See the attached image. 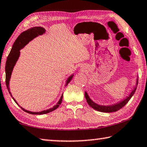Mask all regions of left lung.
I'll list each match as a JSON object with an SVG mask.
<instances>
[{
    "label": "left lung",
    "instance_id": "8db88e82",
    "mask_svg": "<svg viewBox=\"0 0 147 147\" xmlns=\"http://www.w3.org/2000/svg\"><path fill=\"white\" fill-rule=\"evenodd\" d=\"M136 85L138 86V81H137V83H136ZM136 90V87L133 90L132 92H131V94H130V96H128L127 99H125V100H123V101L119 102V103L110 105V106H102V105H99L96 103H95L94 102L92 101V100L90 99V97L88 96V94H87L86 92H85V97L88 104L96 110H97V111H99L101 112H109V113L114 112L117 111V110H120L121 109H122V108L124 107L128 101H129V100L131 99V97H132L133 95L134 94Z\"/></svg>",
    "mask_w": 147,
    "mask_h": 147
}]
</instances>
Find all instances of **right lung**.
I'll use <instances>...</instances> for the list:
<instances>
[{"label":"right lung","mask_w":147,"mask_h":147,"mask_svg":"<svg viewBox=\"0 0 147 147\" xmlns=\"http://www.w3.org/2000/svg\"><path fill=\"white\" fill-rule=\"evenodd\" d=\"M45 32V30L42 27H33L32 28H30V29L27 30L24 32H22L21 34L17 37L16 40L15 41L13 45L12 46L11 50L10 51V53H9L8 56H7V61L6 63V67H5V70H6V84L7 88L9 91V93L10 95H11V97L12 96L11 94V92H9V82L10 80V78H11V72L13 71V68L15 64L16 63V62L17 61L18 59H19V57L20 55V50L24 47L26 45H27V44L29 42L30 40H32L33 38H34L38 35L43 34ZM72 78H73V76H70L68 79V80H67V82H66V85L67 84L71 81ZM12 98L14 100V101L18 105L17 101H15V99L13 98V97H12ZM62 99H63V95L61 96L60 99H59V101L57 102V104L55 105L53 108L46 110H44V111H41V112H30V111H28V110H25L24 109H23V108L21 107L20 106L19 107H20V109H21L22 110H24V112L29 113L30 114H35V115L45 114H48V113L52 112L53 110H55V109H57V108L59 107V105L61 104Z\"/></svg>","instance_id":"obj_1"}]
</instances>
